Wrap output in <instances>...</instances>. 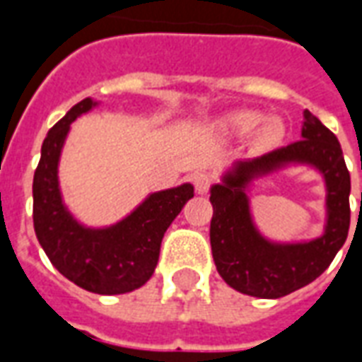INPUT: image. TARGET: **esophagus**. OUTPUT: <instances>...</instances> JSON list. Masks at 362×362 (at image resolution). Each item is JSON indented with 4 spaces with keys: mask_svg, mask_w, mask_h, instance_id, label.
<instances>
[{
    "mask_svg": "<svg viewBox=\"0 0 362 362\" xmlns=\"http://www.w3.org/2000/svg\"><path fill=\"white\" fill-rule=\"evenodd\" d=\"M211 184H213V174L199 173L194 176V186H196L197 194H205L207 189L211 188Z\"/></svg>",
    "mask_w": 362,
    "mask_h": 362,
    "instance_id": "34e87169",
    "label": "esophagus"
}]
</instances>
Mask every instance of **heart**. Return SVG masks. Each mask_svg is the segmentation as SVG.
<instances>
[{"instance_id": "heart-1", "label": "heart", "mask_w": 362, "mask_h": 362, "mask_svg": "<svg viewBox=\"0 0 362 362\" xmlns=\"http://www.w3.org/2000/svg\"><path fill=\"white\" fill-rule=\"evenodd\" d=\"M264 116L256 110H240L233 112L225 118V127L233 134H250L256 127V145L258 147H272L281 139V126L277 119H266L262 124L259 121Z\"/></svg>"}]
</instances>
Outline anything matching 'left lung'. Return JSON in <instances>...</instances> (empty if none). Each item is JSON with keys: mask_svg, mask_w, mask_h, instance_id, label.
Here are the masks:
<instances>
[{"mask_svg": "<svg viewBox=\"0 0 362 362\" xmlns=\"http://www.w3.org/2000/svg\"><path fill=\"white\" fill-rule=\"evenodd\" d=\"M291 162L314 165L325 176L327 230L310 243H269L253 227L245 188L254 177ZM349 192L351 176L337 137L314 114L304 110L303 139L262 157L238 160L223 182L211 188L209 238L219 275L238 293L258 298H279L312 283L326 272L347 240Z\"/></svg>", "mask_w": 362, "mask_h": 362, "instance_id": "1", "label": "left lung"}]
</instances>
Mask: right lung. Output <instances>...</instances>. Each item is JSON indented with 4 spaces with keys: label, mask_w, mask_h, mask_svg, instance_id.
Wrapping results in <instances>:
<instances>
[{
    "label": "right lung",
    "mask_w": 362,
    "mask_h": 362,
    "mask_svg": "<svg viewBox=\"0 0 362 362\" xmlns=\"http://www.w3.org/2000/svg\"><path fill=\"white\" fill-rule=\"evenodd\" d=\"M96 103H77L52 127L42 143L33 180V221L38 243L64 277L98 295H122L151 279L166 228L176 219L194 186L151 194L132 215L108 228H87L69 215L58 186V160L69 126Z\"/></svg>",
    "instance_id": "add662e5"
}]
</instances>
